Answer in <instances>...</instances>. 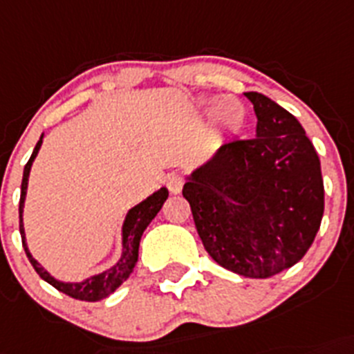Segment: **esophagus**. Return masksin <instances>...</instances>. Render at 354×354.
I'll return each mask as SVG.
<instances>
[{
	"instance_id": "1",
	"label": "esophagus",
	"mask_w": 354,
	"mask_h": 354,
	"mask_svg": "<svg viewBox=\"0 0 354 354\" xmlns=\"http://www.w3.org/2000/svg\"><path fill=\"white\" fill-rule=\"evenodd\" d=\"M185 185V176L180 171H173V173L167 176V188H169L171 194H180L181 188Z\"/></svg>"
}]
</instances>
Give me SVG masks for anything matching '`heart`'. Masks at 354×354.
<instances>
[{"label":"heart","instance_id":"obj_1","mask_svg":"<svg viewBox=\"0 0 354 354\" xmlns=\"http://www.w3.org/2000/svg\"><path fill=\"white\" fill-rule=\"evenodd\" d=\"M201 106L209 110L213 106V101L211 99H201ZM214 117L216 122L222 127L229 129V131H236L241 127L244 118V108L237 99L234 97H222L216 102V108H214Z\"/></svg>","mask_w":354,"mask_h":354}]
</instances>
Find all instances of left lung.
<instances>
[{
  "label": "left lung",
  "instance_id": "left-lung-1",
  "mask_svg": "<svg viewBox=\"0 0 354 354\" xmlns=\"http://www.w3.org/2000/svg\"><path fill=\"white\" fill-rule=\"evenodd\" d=\"M257 136L222 145L183 187L211 259L246 277H270L307 253L325 209L315 147L290 111L244 92Z\"/></svg>",
  "mask_w": 354,
  "mask_h": 354
}]
</instances>
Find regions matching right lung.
Here are the masks:
<instances>
[{"instance_id": "add662e5", "label": "right lung", "mask_w": 354, "mask_h": 354, "mask_svg": "<svg viewBox=\"0 0 354 354\" xmlns=\"http://www.w3.org/2000/svg\"><path fill=\"white\" fill-rule=\"evenodd\" d=\"M43 143V134L39 138V141L36 143L35 150H32L31 158L28 160L24 167V174H22V187H21V203H19V218H21V223H19V229H21L22 236V246L26 250V255H28L29 262L35 267L36 272L39 274L41 279L52 285L54 288H57L59 292L66 293V295L73 297V299L78 300H87V302H97V300L106 299L110 293H113L122 283L131 276V272L134 270L138 262V252H140V241L143 236L145 229L150 225V222L157 216V213L160 211V207L166 203L167 192L166 187L158 188L157 192L151 194L150 197H147L145 201H141L140 204H136L134 207L127 211L125 214V220L122 223V255L120 259L115 262V266H111L110 269L102 270V272L94 274V276H88L84 281H61L57 277L52 276L47 269H43L39 266L38 260L31 255L29 252L28 243H26V232H24V222H22V213H24V203H26V194H28V181H29V173H31V166L35 162L36 155H38L39 148Z\"/></svg>"}]
</instances>
